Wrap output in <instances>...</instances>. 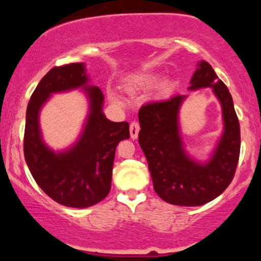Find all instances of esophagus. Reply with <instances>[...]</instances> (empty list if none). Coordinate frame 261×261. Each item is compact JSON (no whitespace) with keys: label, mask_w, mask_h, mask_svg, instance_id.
I'll return each mask as SVG.
<instances>
[{"label":"esophagus","mask_w":261,"mask_h":261,"mask_svg":"<svg viewBox=\"0 0 261 261\" xmlns=\"http://www.w3.org/2000/svg\"><path fill=\"white\" fill-rule=\"evenodd\" d=\"M139 131H140L139 122H136V121L131 122V125H130V136H131V139H133V140L137 139V136H139Z\"/></svg>","instance_id":"obj_1"}]
</instances>
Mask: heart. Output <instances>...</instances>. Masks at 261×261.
<instances>
[{
    "instance_id": "1",
    "label": "heart",
    "mask_w": 261,
    "mask_h": 261,
    "mask_svg": "<svg viewBox=\"0 0 261 261\" xmlns=\"http://www.w3.org/2000/svg\"><path fill=\"white\" fill-rule=\"evenodd\" d=\"M160 80H161L160 73H151V74H146V76H141L139 79H135L133 82L128 83L127 91L130 93H134L137 91H147V89H151L153 88L154 86H157L158 82H160ZM174 86L175 85L173 81L170 80L164 81L160 87L161 97H169V95L173 93V91H174ZM109 98L113 103H116V104L122 103L120 95L114 91H109Z\"/></svg>"
}]
</instances>
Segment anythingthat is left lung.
Returning <instances> with one entry per match:
<instances>
[{"instance_id":"1","label":"left lung","mask_w":261,"mask_h":261,"mask_svg":"<svg viewBox=\"0 0 261 261\" xmlns=\"http://www.w3.org/2000/svg\"><path fill=\"white\" fill-rule=\"evenodd\" d=\"M211 88L222 108L223 133L206 162L191 157L182 142L179 112L187 95L143 106L139 112V143L154 191L166 202L200 206L220 196L234 176L241 152V128L232 95L208 62L197 64L189 91Z\"/></svg>"}]
</instances>
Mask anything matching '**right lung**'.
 Returning <instances> with one entry per match:
<instances>
[{
    "instance_id": "1",
    "label": "right lung",
    "mask_w": 261,
    "mask_h": 261,
    "mask_svg": "<svg viewBox=\"0 0 261 261\" xmlns=\"http://www.w3.org/2000/svg\"><path fill=\"white\" fill-rule=\"evenodd\" d=\"M80 88L89 100V115L79 140L64 151H54L43 142L38 115L55 92ZM104 95L89 85L83 62L54 67L41 79L27 108L24 157L41 190L67 207L85 208L107 197L118 143L130 137L128 124L114 122L103 113Z\"/></svg>"
}]
</instances>
